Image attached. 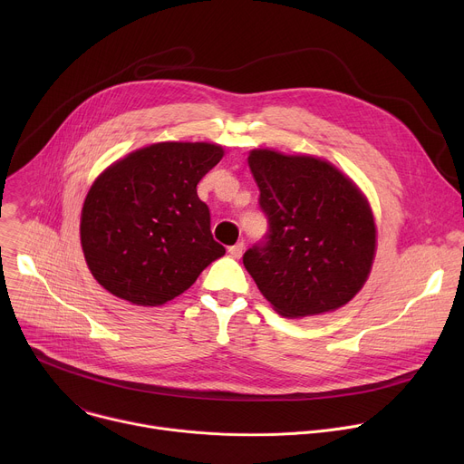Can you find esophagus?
<instances>
[{"mask_svg": "<svg viewBox=\"0 0 464 464\" xmlns=\"http://www.w3.org/2000/svg\"><path fill=\"white\" fill-rule=\"evenodd\" d=\"M229 253H231V256L240 258V256H242V253H244V242H237V244L229 246Z\"/></svg>", "mask_w": 464, "mask_h": 464, "instance_id": "1", "label": "esophagus"}]
</instances>
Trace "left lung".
<instances>
[{
    "instance_id": "left-lung-1",
    "label": "left lung",
    "mask_w": 464,
    "mask_h": 464,
    "mask_svg": "<svg viewBox=\"0 0 464 464\" xmlns=\"http://www.w3.org/2000/svg\"><path fill=\"white\" fill-rule=\"evenodd\" d=\"M247 163L270 226L242 256L260 294L285 317L347 304L365 285L376 249L365 196L319 158L256 149Z\"/></svg>"
}]
</instances>
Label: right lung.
<instances>
[{"label": "right lung", "instance_id": "obj_1", "mask_svg": "<svg viewBox=\"0 0 464 464\" xmlns=\"http://www.w3.org/2000/svg\"><path fill=\"white\" fill-rule=\"evenodd\" d=\"M211 143H156L108 167L92 185L81 244L97 283L140 306L163 304L226 253L196 185L222 160Z\"/></svg>", "mask_w": 464, "mask_h": 464}]
</instances>
